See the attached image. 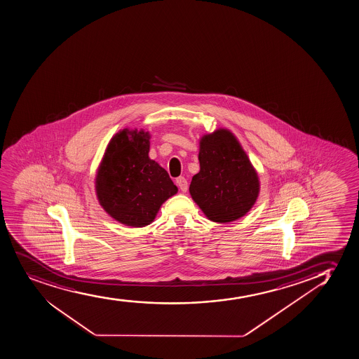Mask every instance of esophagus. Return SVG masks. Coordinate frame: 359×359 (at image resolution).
I'll return each mask as SVG.
<instances>
[{
  "instance_id": "34e87169",
  "label": "esophagus",
  "mask_w": 359,
  "mask_h": 359,
  "mask_svg": "<svg viewBox=\"0 0 359 359\" xmlns=\"http://www.w3.org/2000/svg\"><path fill=\"white\" fill-rule=\"evenodd\" d=\"M177 185L179 186V189H182V192H187V189H189V182H187V180H186L185 177H177Z\"/></svg>"
}]
</instances>
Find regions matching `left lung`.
I'll list each match as a JSON object with an SVG mask.
<instances>
[{"label":"left lung","mask_w":359,"mask_h":359,"mask_svg":"<svg viewBox=\"0 0 359 359\" xmlns=\"http://www.w3.org/2000/svg\"><path fill=\"white\" fill-rule=\"evenodd\" d=\"M198 158L201 170L192 177L189 193L205 216L229 223L247 215L259 197V175L231 131L203 136Z\"/></svg>","instance_id":"obj_1"}]
</instances>
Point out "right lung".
<instances>
[{
  "label": "right lung",
  "instance_id": "add662e5",
  "mask_svg": "<svg viewBox=\"0 0 359 359\" xmlns=\"http://www.w3.org/2000/svg\"><path fill=\"white\" fill-rule=\"evenodd\" d=\"M151 134L123 129L109 142L96 175V194L105 212L121 224L142 228L177 192L158 162L151 160Z\"/></svg>",
  "mask_w": 359,
  "mask_h": 359
}]
</instances>
